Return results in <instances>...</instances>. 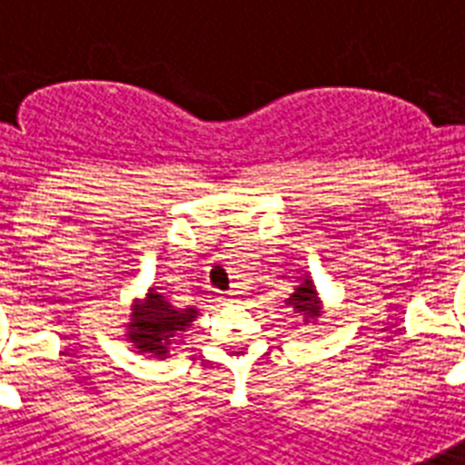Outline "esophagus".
<instances>
[{"mask_svg": "<svg viewBox=\"0 0 465 465\" xmlns=\"http://www.w3.org/2000/svg\"><path fill=\"white\" fill-rule=\"evenodd\" d=\"M224 302H229V304H233V302H236V292H226Z\"/></svg>", "mask_w": 465, "mask_h": 465, "instance_id": "esophagus-1", "label": "esophagus"}]
</instances>
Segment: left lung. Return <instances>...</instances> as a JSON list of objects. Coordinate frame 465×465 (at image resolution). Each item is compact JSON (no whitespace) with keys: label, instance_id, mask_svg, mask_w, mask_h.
I'll list each match as a JSON object with an SVG mask.
<instances>
[{"label":"left lung","instance_id":"1","mask_svg":"<svg viewBox=\"0 0 465 465\" xmlns=\"http://www.w3.org/2000/svg\"><path fill=\"white\" fill-rule=\"evenodd\" d=\"M284 306L297 313L304 323H316V318H321L323 313V304H321V297H318L316 284L309 275L304 277V282L294 287V294H290V299H284Z\"/></svg>","mask_w":465,"mask_h":465}]
</instances>
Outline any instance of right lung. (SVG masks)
<instances>
[{"instance_id": "obj_1", "label": "right lung", "mask_w": 465, "mask_h": 465, "mask_svg": "<svg viewBox=\"0 0 465 465\" xmlns=\"http://www.w3.org/2000/svg\"><path fill=\"white\" fill-rule=\"evenodd\" d=\"M133 313L125 323V338L133 342L140 352L154 354L159 360H166L173 345H181V335L188 331L193 321L200 316L195 306L178 309L168 302L163 294L152 287L142 299H134Z\"/></svg>"}]
</instances>
